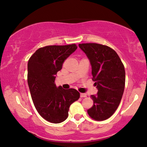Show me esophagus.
<instances>
[{"instance_id": "obj_1", "label": "esophagus", "mask_w": 147, "mask_h": 147, "mask_svg": "<svg viewBox=\"0 0 147 147\" xmlns=\"http://www.w3.org/2000/svg\"><path fill=\"white\" fill-rule=\"evenodd\" d=\"M80 97L81 98L86 97V94H85V93H80Z\"/></svg>"}]
</instances>
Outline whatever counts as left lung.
Masks as SVG:
<instances>
[{"mask_svg":"<svg viewBox=\"0 0 147 147\" xmlns=\"http://www.w3.org/2000/svg\"><path fill=\"white\" fill-rule=\"evenodd\" d=\"M78 45L90 61L93 80L98 89L97 94L91 96L93 105L88 109V113L95 121L106 120L115 113L123 94L124 65L116 52L108 46L93 43Z\"/></svg>","mask_w":147,"mask_h":147,"instance_id":"1","label":"left lung"}]
</instances>
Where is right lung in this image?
Returning a JSON list of instances; mask_svg holds the SVG:
<instances>
[{"label":"right lung","mask_w":147,"mask_h":147,"mask_svg":"<svg viewBox=\"0 0 147 147\" xmlns=\"http://www.w3.org/2000/svg\"><path fill=\"white\" fill-rule=\"evenodd\" d=\"M76 49V44L45 46L37 50L28 60L27 81L32 101L39 115L51 123L65 120L69 107L80 97L76 89L57 88L55 84L56 74Z\"/></svg>","instance_id":"right-lung-1"}]
</instances>
